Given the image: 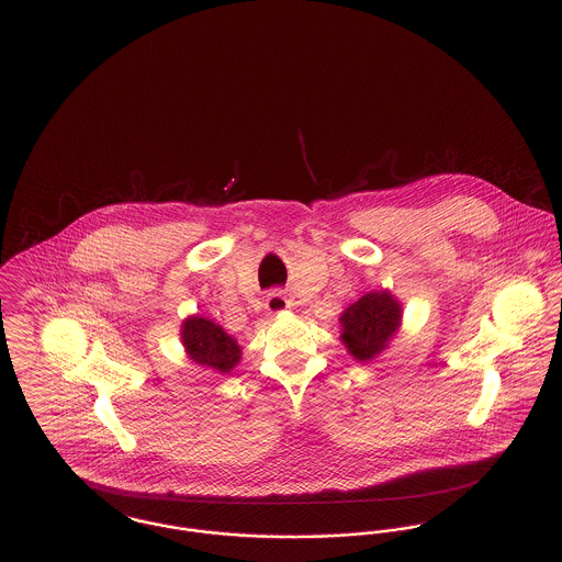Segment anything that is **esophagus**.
Wrapping results in <instances>:
<instances>
[{
	"label": "esophagus",
	"instance_id": "obj_1",
	"mask_svg": "<svg viewBox=\"0 0 562 562\" xmlns=\"http://www.w3.org/2000/svg\"><path fill=\"white\" fill-rule=\"evenodd\" d=\"M266 312L270 314V316H281V314H285L288 310H292V303L281 294V292H270L268 296H266Z\"/></svg>",
	"mask_w": 562,
	"mask_h": 562
}]
</instances>
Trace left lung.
Instances as JSON below:
<instances>
[{
  "label": "left lung",
  "instance_id": "8db88e82",
  "mask_svg": "<svg viewBox=\"0 0 562 562\" xmlns=\"http://www.w3.org/2000/svg\"><path fill=\"white\" fill-rule=\"evenodd\" d=\"M341 344L348 355L368 363L385 352L401 330L402 303L390 292H368L339 314Z\"/></svg>",
  "mask_w": 562,
  "mask_h": 562
}]
</instances>
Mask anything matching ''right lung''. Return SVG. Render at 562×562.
Instances as JSON below:
<instances>
[{"instance_id":"right-lung-1","label":"right lung","mask_w":562,"mask_h":562,"mask_svg":"<svg viewBox=\"0 0 562 562\" xmlns=\"http://www.w3.org/2000/svg\"><path fill=\"white\" fill-rule=\"evenodd\" d=\"M181 344L190 361L216 374H229L241 359V346L221 324L199 314L181 322Z\"/></svg>"}]
</instances>
